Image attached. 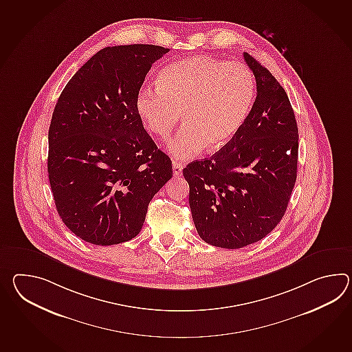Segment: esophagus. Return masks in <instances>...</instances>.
I'll use <instances>...</instances> for the list:
<instances>
[{"label":"esophagus","instance_id":"1","mask_svg":"<svg viewBox=\"0 0 352 352\" xmlns=\"http://www.w3.org/2000/svg\"><path fill=\"white\" fill-rule=\"evenodd\" d=\"M182 170H183V165L178 163V162H173V173H174V175L179 177L180 174H182Z\"/></svg>","mask_w":352,"mask_h":352}]
</instances>
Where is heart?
Returning <instances> with one entry per match:
<instances>
[{
  "instance_id": "obj_1",
  "label": "heart",
  "mask_w": 352,
  "mask_h": 352,
  "mask_svg": "<svg viewBox=\"0 0 352 352\" xmlns=\"http://www.w3.org/2000/svg\"><path fill=\"white\" fill-rule=\"evenodd\" d=\"M255 98V78L243 63L195 55L166 65L157 86L141 87L135 107L148 133L170 136L182 113L184 122L168 145L184 160L204 148L214 151L232 140Z\"/></svg>"
}]
</instances>
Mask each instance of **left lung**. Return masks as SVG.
I'll return each instance as SVG.
<instances>
[{
	"instance_id": "left-lung-1",
	"label": "left lung",
	"mask_w": 352,
	"mask_h": 352,
	"mask_svg": "<svg viewBox=\"0 0 352 352\" xmlns=\"http://www.w3.org/2000/svg\"><path fill=\"white\" fill-rule=\"evenodd\" d=\"M256 98L239 133L210 159L183 169L189 207L204 243L240 249L270 234L287 211L297 180L298 126L273 74L248 53Z\"/></svg>"
}]
</instances>
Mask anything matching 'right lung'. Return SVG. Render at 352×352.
<instances>
[{"label": "right lung", "mask_w": 352, "mask_h": 352, "mask_svg": "<svg viewBox=\"0 0 352 352\" xmlns=\"http://www.w3.org/2000/svg\"><path fill=\"white\" fill-rule=\"evenodd\" d=\"M169 49L103 47L63 89L49 127L47 174L55 207L73 234L94 245L138 236L148 206L172 178V162L135 107L151 68Z\"/></svg>", "instance_id": "1"}]
</instances>
